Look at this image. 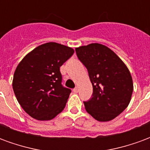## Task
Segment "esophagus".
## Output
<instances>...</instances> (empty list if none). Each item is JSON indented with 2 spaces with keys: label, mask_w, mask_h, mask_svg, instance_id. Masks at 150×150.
I'll use <instances>...</instances> for the list:
<instances>
[{
  "label": "esophagus",
  "mask_w": 150,
  "mask_h": 150,
  "mask_svg": "<svg viewBox=\"0 0 150 150\" xmlns=\"http://www.w3.org/2000/svg\"><path fill=\"white\" fill-rule=\"evenodd\" d=\"M73 92H74V93H77V92H78V88H77V87H75V88L73 89Z\"/></svg>",
  "instance_id": "1"
}]
</instances>
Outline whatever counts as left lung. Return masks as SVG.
Instances as JSON below:
<instances>
[{"label": "left lung", "mask_w": 150, "mask_h": 150, "mask_svg": "<svg viewBox=\"0 0 150 150\" xmlns=\"http://www.w3.org/2000/svg\"><path fill=\"white\" fill-rule=\"evenodd\" d=\"M75 50L93 86L92 97L84 102L86 110L98 121L112 120L130 103L133 91L131 73L120 58L105 45L90 43Z\"/></svg>", "instance_id": "left-lung-1"}]
</instances>
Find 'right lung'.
<instances>
[{"instance_id":"right-lung-1","label":"right lung","mask_w":150,"mask_h":150,"mask_svg":"<svg viewBox=\"0 0 150 150\" xmlns=\"http://www.w3.org/2000/svg\"><path fill=\"white\" fill-rule=\"evenodd\" d=\"M74 53L72 47L44 43L26 55L17 66L13 90L27 114L38 120H50L63 111L71 90L61 85L60 67Z\"/></svg>"}]
</instances>
